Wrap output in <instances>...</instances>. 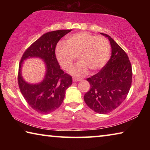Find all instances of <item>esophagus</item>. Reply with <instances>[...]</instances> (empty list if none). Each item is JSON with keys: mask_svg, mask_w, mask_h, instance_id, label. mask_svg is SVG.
Segmentation results:
<instances>
[{"mask_svg": "<svg viewBox=\"0 0 150 150\" xmlns=\"http://www.w3.org/2000/svg\"><path fill=\"white\" fill-rule=\"evenodd\" d=\"M81 80V79H78V78H75V77L73 78V82H77V81H80Z\"/></svg>", "mask_w": 150, "mask_h": 150, "instance_id": "esophagus-1", "label": "esophagus"}]
</instances>
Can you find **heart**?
Segmentation results:
<instances>
[{
    "mask_svg": "<svg viewBox=\"0 0 150 150\" xmlns=\"http://www.w3.org/2000/svg\"><path fill=\"white\" fill-rule=\"evenodd\" d=\"M110 53V44L103 36H95L87 32L69 35L66 43H59L55 49L58 62L65 71L72 67L76 56L79 60L72 74L84 76L88 69L92 72L100 70L107 63Z\"/></svg>",
    "mask_w": 150,
    "mask_h": 150,
    "instance_id": "1",
    "label": "heart"
}]
</instances>
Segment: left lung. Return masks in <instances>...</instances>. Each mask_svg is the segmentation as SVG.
<instances>
[{
	"label": "left lung",
	"instance_id": "8db88e82",
	"mask_svg": "<svg viewBox=\"0 0 150 150\" xmlns=\"http://www.w3.org/2000/svg\"><path fill=\"white\" fill-rule=\"evenodd\" d=\"M111 57L99 72L87 79L91 85L84 100L91 109L99 114L110 112L120 106L128 95L132 84V69L128 55L112 38Z\"/></svg>",
	"mask_w": 150,
	"mask_h": 150
}]
</instances>
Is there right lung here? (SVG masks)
I'll return each instance as SVG.
<instances>
[{
    "label": "right lung",
    "mask_w": 150,
    "mask_h": 150,
    "mask_svg": "<svg viewBox=\"0 0 150 150\" xmlns=\"http://www.w3.org/2000/svg\"><path fill=\"white\" fill-rule=\"evenodd\" d=\"M71 30L47 32L25 51L19 64L18 83L20 92L28 104L38 112L47 115L62 105L65 91L72 84V77L65 73L55 56V47L62 37ZM30 57H39L45 61L47 72L44 80L37 84H30L21 77L22 62Z\"/></svg>",
    "instance_id": "add662e5"
}]
</instances>
